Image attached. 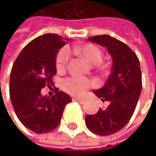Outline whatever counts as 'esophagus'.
<instances>
[{
  "label": "esophagus",
  "instance_id": "esophagus-1",
  "mask_svg": "<svg viewBox=\"0 0 156 156\" xmlns=\"http://www.w3.org/2000/svg\"><path fill=\"white\" fill-rule=\"evenodd\" d=\"M73 100H74V101H77V102H78L79 104H84V103L86 102V100H85V99H83V98H73Z\"/></svg>",
  "mask_w": 156,
  "mask_h": 156
}]
</instances>
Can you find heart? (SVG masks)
<instances>
[{"mask_svg":"<svg viewBox=\"0 0 156 156\" xmlns=\"http://www.w3.org/2000/svg\"><path fill=\"white\" fill-rule=\"evenodd\" d=\"M74 51L81 55L90 65H98L102 60V51L94 44H85L80 47H76ZM70 59V50L67 47L60 49L57 56V69L58 70L64 69ZM91 82L87 78L81 77H70L63 81L64 89L72 95H82L90 87Z\"/></svg>","mask_w":156,"mask_h":156,"instance_id":"1","label":"heart"}]
</instances>
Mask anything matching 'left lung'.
<instances>
[{"label":"left lung","mask_w":156,"mask_h":156,"mask_svg":"<svg viewBox=\"0 0 156 156\" xmlns=\"http://www.w3.org/2000/svg\"><path fill=\"white\" fill-rule=\"evenodd\" d=\"M88 41L105 47L112 58V69L105 85L93 93L107 108L86 115V125L94 134L109 136L121 130L132 117L142 90L140 63L136 54L124 42L109 36L99 35Z\"/></svg>","instance_id":"1"}]
</instances>
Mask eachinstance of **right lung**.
<instances>
[{
  "label": "right lung",
  "instance_id": "1",
  "mask_svg": "<svg viewBox=\"0 0 156 156\" xmlns=\"http://www.w3.org/2000/svg\"><path fill=\"white\" fill-rule=\"evenodd\" d=\"M69 39L57 34L41 35L27 44L13 63L10 77V98L21 124L37 134L55 129L71 98L57 92L52 98L41 95V89L53 84L56 58Z\"/></svg>",
  "mask_w": 156,
  "mask_h": 156
}]
</instances>
